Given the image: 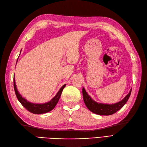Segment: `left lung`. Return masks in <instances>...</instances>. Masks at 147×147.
<instances>
[{
    "label": "left lung",
    "mask_w": 147,
    "mask_h": 147,
    "mask_svg": "<svg viewBox=\"0 0 147 147\" xmlns=\"http://www.w3.org/2000/svg\"><path fill=\"white\" fill-rule=\"evenodd\" d=\"M131 90L129 92L126 96L123 99L117 103L113 104H107L98 103L93 100L91 97L88 95L84 88L82 89V93L83 96V100L87 108L92 113L100 115H110L116 113L119 110L121 109L126 104L127 101L129 98Z\"/></svg>",
    "instance_id": "left-lung-1"
}]
</instances>
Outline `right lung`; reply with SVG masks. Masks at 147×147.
<instances>
[{
	"label": "right lung",
	"instance_id": "add662e5",
	"mask_svg": "<svg viewBox=\"0 0 147 147\" xmlns=\"http://www.w3.org/2000/svg\"><path fill=\"white\" fill-rule=\"evenodd\" d=\"M13 85H14V90H15V92L17 99H18L20 103L24 107H25L26 109H27L29 112L34 114L45 113L48 112H50L51 110H52L53 109H54L59 100V98L61 97V93L63 92V89L65 86V84H64V85L61 88L59 91L57 92L56 95L53 97L50 101L47 102V103L33 104L28 101L26 99H24V97H22V96L20 94L19 92L18 91L16 86V83H15V77H14V78H13Z\"/></svg>",
	"mask_w": 147,
	"mask_h": 147
}]
</instances>
